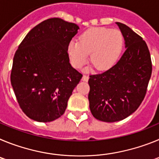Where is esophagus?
Returning a JSON list of instances; mask_svg holds the SVG:
<instances>
[{"label": "esophagus", "instance_id": "obj_1", "mask_svg": "<svg viewBox=\"0 0 159 159\" xmlns=\"http://www.w3.org/2000/svg\"><path fill=\"white\" fill-rule=\"evenodd\" d=\"M88 79H89V76L88 75H84L82 77V80L83 81H88Z\"/></svg>", "mask_w": 159, "mask_h": 159}]
</instances>
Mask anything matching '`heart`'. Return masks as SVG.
Masks as SVG:
<instances>
[{"label": "heart", "instance_id": "obj_1", "mask_svg": "<svg viewBox=\"0 0 159 159\" xmlns=\"http://www.w3.org/2000/svg\"><path fill=\"white\" fill-rule=\"evenodd\" d=\"M123 47V36L120 31L96 27L84 32L79 41L71 40L67 53L71 64L76 68L86 64L91 53V61L97 69L106 70L116 64Z\"/></svg>", "mask_w": 159, "mask_h": 159}]
</instances>
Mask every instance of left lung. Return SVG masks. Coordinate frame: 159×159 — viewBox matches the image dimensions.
<instances>
[{
  "label": "left lung",
  "mask_w": 159,
  "mask_h": 159,
  "mask_svg": "<svg viewBox=\"0 0 159 159\" xmlns=\"http://www.w3.org/2000/svg\"><path fill=\"white\" fill-rule=\"evenodd\" d=\"M125 40L124 53L113 67L90 75V110L100 121L123 120L137 110L147 93L152 72L151 54L143 38L116 22Z\"/></svg>",
  "instance_id": "1"
}]
</instances>
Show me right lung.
I'll return each mask as SVG.
<instances>
[{
	"label": "right lung",
	"mask_w": 159,
	"mask_h": 159,
	"mask_svg": "<svg viewBox=\"0 0 159 159\" xmlns=\"http://www.w3.org/2000/svg\"><path fill=\"white\" fill-rule=\"evenodd\" d=\"M79 29L60 18L43 20L31 29L14 55L11 84L20 107L35 121L47 123L62 116L82 78L67 53Z\"/></svg>",
	"instance_id": "1"
}]
</instances>
